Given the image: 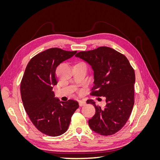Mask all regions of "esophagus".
Returning a JSON list of instances; mask_svg holds the SVG:
<instances>
[{
    "instance_id": "1",
    "label": "esophagus",
    "mask_w": 160,
    "mask_h": 160,
    "mask_svg": "<svg viewBox=\"0 0 160 160\" xmlns=\"http://www.w3.org/2000/svg\"><path fill=\"white\" fill-rule=\"evenodd\" d=\"M86 104V102L85 101H79V106H83V105H85Z\"/></svg>"
}]
</instances>
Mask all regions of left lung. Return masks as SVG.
I'll return each mask as SVG.
<instances>
[{"label": "left lung", "instance_id": "obj_1", "mask_svg": "<svg viewBox=\"0 0 160 160\" xmlns=\"http://www.w3.org/2000/svg\"><path fill=\"white\" fill-rule=\"evenodd\" d=\"M75 56L88 62L94 71L95 85L90 95L105 97L107 102L101 109L93 100L87 101L95 108L89 127L101 135L117 133L128 122L134 105L133 68L124 55L108 47L80 51Z\"/></svg>", "mask_w": 160, "mask_h": 160}]
</instances>
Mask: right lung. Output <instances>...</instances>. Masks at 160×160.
<instances>
[{
    "label": "right lung",
    "mask_w": 160,
    "mask_h": 160,
    "mask_svg": "<svg viewBox=\"0 0 160 160\" xmlns=\"http://www.w3.org/2000/svg\"><path fill=\"white\" fill-rule=\"evenodd\" d=\"M76 52L59 48L42 51L28 62L22 76L21 94L24 108L35 128L49 136L64 133L72 114L79 108L75 100L64 102L55 99L52 91V86L57 84V67Z\"/></svg>",
    "instance_id": "right-lung-1"
}]
</instances>
